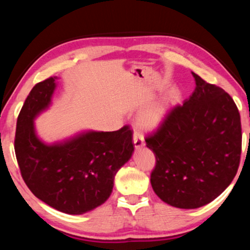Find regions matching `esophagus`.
I'll list each match as a JSON object with an SVG mask.
<instances>
[{
  "mask_svg": "<svg viewBox=\"0 0 250 250\" xmlns=\"http://www.w3.org/2000/svg\"><path fill=\"white\" fill-rule=\"evenodd\" d=\"M133 143H134L135 149H141L142 146H145V139H143V135L139 132H134Z\"/></svg>",
  "mask_w": 250,
  "mask_h": 250,
  "instance_id": "34e87169",
  "label": "esophagus"
}]
</instances>
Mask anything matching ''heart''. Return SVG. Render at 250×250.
<instances>
[{"label":"heart","instance_id":"1","mask_svg":"<svg viewBox=\"0 0 250 250\" xmlns=\"http://www.w3.org/2000/svg\"><path fill=\"white\" fill-rule=\"evenodd\" d=\"M181 100V91L177 88H171L166 95L150 104L138 118L139 128L153 130L162 125L168 113Z\"/></svg>","mask_w":250,"mask_h":250}]
</instances>
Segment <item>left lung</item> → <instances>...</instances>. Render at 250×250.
Returning <instances> with one entry per match:
<instances>
[{"label": "left lung", "mask_w": 250, "mask_h": 250, "mask_svg": "<svg viewBox=\"0 0 250 250\" xmlns=\"http://www.w3.org/2000/svg\"><path fill=\"white\" fill-rule=\"evenodd\" d=\"M195 78V90L146 138L156 162L151 185L177 208H197L231 183L242 153V125L234 100L216 84Z\"/></svg>", "instance_id": "left-lung-1"}]
</instances>
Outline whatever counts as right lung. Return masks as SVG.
Here are the masks:
<instances>
[{"label": "right lung", "mask_w": 250, "mask_h": 250, "mask_svg": "<svg viewBox=\"0 0 250 250\" xmlns=\"http://www.w3.org/2000/svg\"><path fill=\"white\" fill-rule=\"evenodd\" d=\"M57 77L36 83L18 118L14 149L27 188L53 208L80 215L108 200L119 168L130 160L134 145L129 125L111 132L88 131L64 142L46 145L34 119L47 109Z\"/></svg>", "instance_id": "right-lung-1"}]
</instances>
